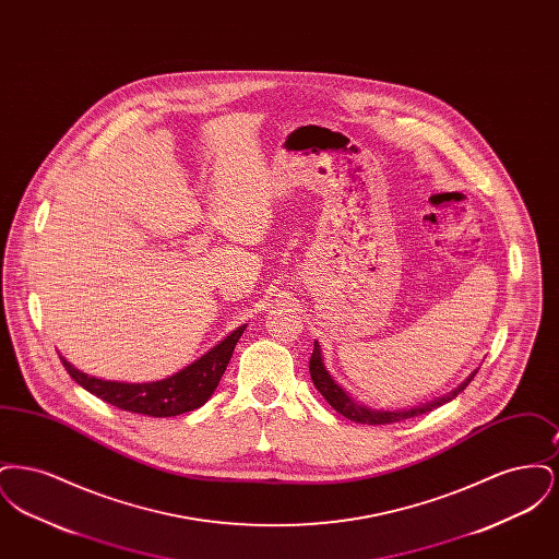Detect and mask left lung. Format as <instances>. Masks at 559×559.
I'll return each mask as SVG.
<instances>
[{"mask_svg":"<svg viewBox=\"0 0 559 559\" xmlns=\"http://www.w3.org/2000/svg\"><path fill=\"white\" fill-rule=\"evenodd\" d=\"M478 371L472 372L459 388H454L451 394L442 396V399L433 400V402H427L421 406H415V408H404V411H374L369 408L367 404H360L358 400L352 399L347 394L346 390L329 374L324 362H322V352H320L319 342H314V352H312V358H310V377L317 385L320 394L324 396V400L340 413L344 415L349 421H356V424H367V426H385V424H396V421H404V419H411V417H417V415H424L429 413L447 402H451L454 396H459L467 385L469 381L474 379V374Z\"/></svg>","mask_w":559,"mask_h":559,"instance_id":"8db88e82","label":"left lung"}]
</instances>
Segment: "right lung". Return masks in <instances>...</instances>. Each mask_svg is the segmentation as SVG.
Wrapping results in <instances>:
<instances>
[{
    "mask_svg": "<svg viewBox=\"0 0 559 559\" xmlns=\"http://www.w3.org/2000/svg\"><path fill=\"white\" fill-rule=\"evenodd\" d=\"M245 329L247 324H240L237 331H233L226 340L213 346L199 360L188 365L187 369L151 383L105 381L87 372H81L62 356H60V362L83 390H87L90 394L105 400L121 411L148 415V417H176L203 406L207 400L212 399Z\"/></svg>",
    "mask_w": 559,
    "mask_h": 559,
    "instance_id": "add662e5",
    "label": "right lung"
}]
</instances>
